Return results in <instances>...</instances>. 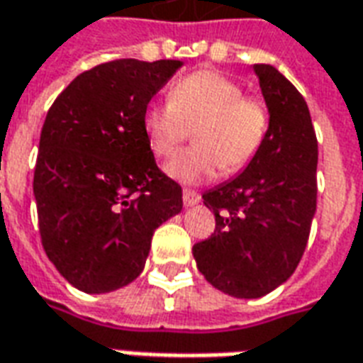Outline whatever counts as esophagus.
<instances>
[{"instance_id": "esophagus-1", "label": "esophagus", "mask_w": 363, "mask_h": 363, "mask_svg": "<svg viewBox=\"0 0 363 363\" xmlns=\"http://www.w3.org/2000/svg\"><path fill=\"white\" fill-rule=\"evenodd\" d=\"M198 202H200V194L198 192H194V190H184L182 192V204H184V208H192Z\"/></svg>"}]
</instances>
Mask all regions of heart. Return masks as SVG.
<instances>
[{
  "label": "heart",
  "mask_w": 363,
  "mask_h": 363,
  "mask_svg": "<svg viewBox=\"0 0 363 363\" xmlns=\"http://www.w3.org/2000/svg\"><path fill=\"white\" fill-rule=\"evenodd\" d=\"M243 87L228 75L204 69L169 91V103L150 104L143 112V132L151 151L161 159L173 157L194 128V147L173 159L167 173L186 184L237 173L251 163L267 140V104L243 96Z\"/></svg>",
  "instance_id": "1"
}]
</instances>
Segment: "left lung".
Wrapping results in <instances>:
<instances>
[{
  "instance_id": "8db88e82",
  "label": "left lung",
  "mask_w": 363,
  "mask_h": 363,
  "mask_svg": "<svg viewBox=\"0 0 363 363\" xmlns=\"http://www.w3.org/2000/svg\"><path fill=\"white\" fill-rule=\"evenodd\" d=\"M270 126L241 174L204 192L216 216L210 239L192 247L213 288L241 299L270 294L303 257L317 210V138L301 93L274 66L255 64Z\"/></svg>"
}]
</instances>
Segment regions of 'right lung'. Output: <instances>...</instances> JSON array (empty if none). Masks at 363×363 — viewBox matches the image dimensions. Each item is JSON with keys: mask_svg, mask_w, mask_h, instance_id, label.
<instances>
[{"mask_svg": "<svg viewBox=\"0 0 363 363\" xmlns=\"http://www.w3.org/2000/svg\"><path fill=\"white\" fill-rule=\"evenodd\" d=\"M181 60H114L83 72L44 120L35 167L43 247L85 294H108L145 267L153 231L182 210L159 171L143 112Z\"/></svg>", "mask_w": 363, "mask_h": 363, "instance_id": "right-lung-1", "label": "right lung"}]
</instances>
